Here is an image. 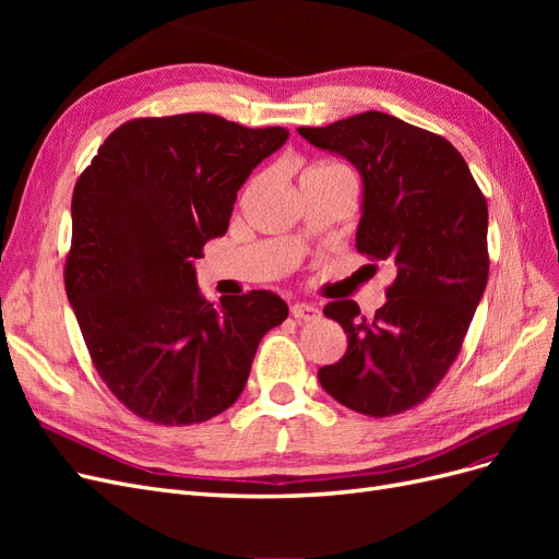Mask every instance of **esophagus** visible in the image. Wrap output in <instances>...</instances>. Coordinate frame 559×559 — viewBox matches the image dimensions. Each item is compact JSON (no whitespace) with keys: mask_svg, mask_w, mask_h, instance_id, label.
Wrapping results in <instances>:
<instances>
[{"mask_svg":"<svg viewBox=\"0 0 559 559\" xmlns=\"http://www.w3.org/2000/svg\"><path fill=\"white\" fill-rule=\"evenodd\" d=\"M319 308L310 306V302H294L292 306V317L294 319H302V321H314L319 319Z\"/></svg>","mask_w":559,"mask_h":559,"instance_id":"1","label":"esophagus"}]
</instances>
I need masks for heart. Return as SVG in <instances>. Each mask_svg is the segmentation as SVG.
I'll use <instances>...</instances> for the list:
<instances>
[{
	"instance_id": "obj_1",
	"label": "heart",
	"mask_w": 559,
	"mask_h": 559,
	"mask_svg": "<svg viewBox=\"0 0 559 559\" xmlns=\"http://www.w3.org/2000/svg\"><path fill=\"white\" fill-rule=\"evenodd\" d=\"M312 170H345V167L335 165V163H321V165H314Z\"/></svg>"
}]
</instances>
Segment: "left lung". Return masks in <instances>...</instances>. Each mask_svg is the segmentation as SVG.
Returning <instances> with one entry per match:
<instances>
[{
  "label": "left lung",
  "instance_id": "obj_1",
  "mask_svg": "<svg viewBox=\"0 0 559 559\" xmlns=\"http://www.w3.org/2000/svg\"><path fill=\"white\" fill-rule=\"evenodd\" d=\"M298 134L357 167L364 189L357 249L396 267L373 319L361 317L354 300L324 308L345 329L347 352L317 378L361 415L403 413L443 380L483 298L485 195L448 140L396 116L366 111Z\"/></svg>",
  "mask_w": 559,
  "mask_h": 559
}]
</instances>
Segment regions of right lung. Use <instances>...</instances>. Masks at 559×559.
Masks as SVG:
<instances>
[{
  "instance_id": "add662e5",
  "label": "right lung",
  "mask_w": 559,
  "mask_h": 559,
  "mask_svg": "<svg viewBox=\"0 0 559 559\" xmlns=\"http://www.w3.org/2000/svg\"><path fill=\"white\" fill-rule=\"evenodd\" d=\"M286 140L214 114L134 118L79 177L67 298L99 378L142 419L183 427L230 408L261 337L289 314L273 292L214 308L195 277L240 186Z\"/></svg>"
}]
</instances>
